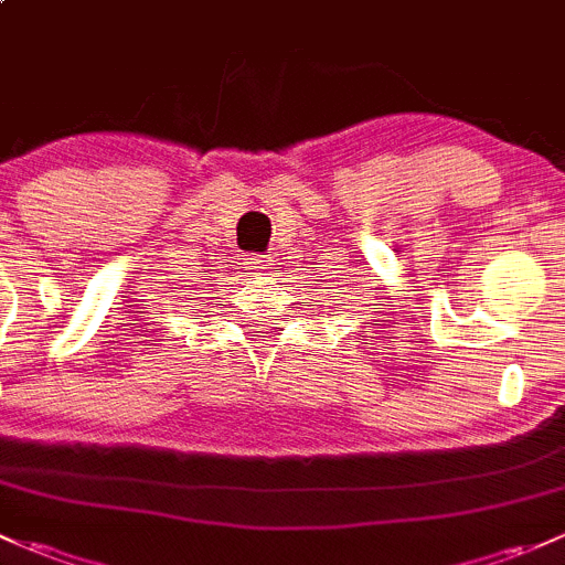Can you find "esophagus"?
Returning a JSON list of instances; mask_svg holds the SVG:
<instances>
[{
    "label": "esophagus",
    "mask_w": 565,
    "mask_h": 565,
    "mask_svg": "<svg viewBox=\"0 0 565 565\" xmlns=\"http://www.w3.org/2000/svg\"><path fill=\"white\" fill-rule=\"evenodd\" d=\"M249 269H253L255 277H260V275H269L271 264L266 258H249Z\"/></svg>",
    "instance_id": "34e87169"
}]
</instances>
